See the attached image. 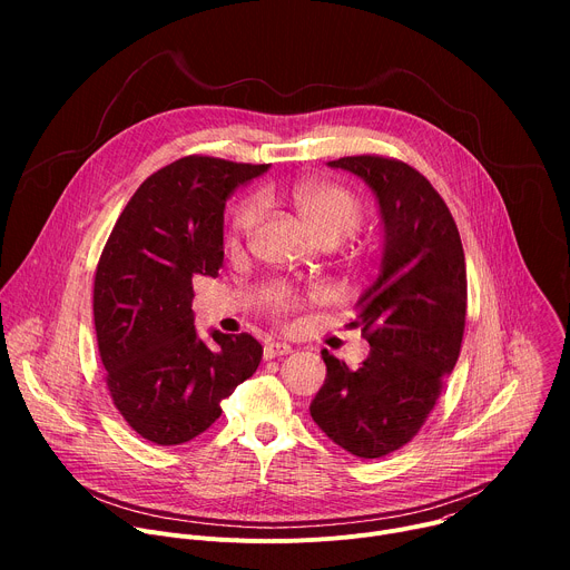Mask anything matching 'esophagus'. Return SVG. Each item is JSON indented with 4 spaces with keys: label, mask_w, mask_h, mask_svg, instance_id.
<instances>
[{
    "label": "esophagus",
    "mask_w": 570,
    "mask_h": 570,
    "mask_svg": "<svg viewBox=\"0 0 570 570\" xmlns=\"http://www.w3.org/2000/svg\"><path fill=\"white\" fill-rule=\"evenodd\" d=\"M286 354H291V345H286V343L268 341V343L264 345V358H266V361L277 358V356H286Z\"/></svg>",
    "instance_id": "esophagus-1"
}]
</instances>
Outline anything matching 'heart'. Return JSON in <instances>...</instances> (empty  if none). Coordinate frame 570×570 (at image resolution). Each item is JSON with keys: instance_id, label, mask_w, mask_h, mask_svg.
<instances>
[{"instance_id": "b5f03b06", "label": "heart", "mask_w": 570, "mask_h": 570, "mask_svg": "<svg viewBox=\"0 0 570 570\" xmlns=\"http://www.w3.org/2000/svg\"><path fill=\"white\" fill-rule=\"evenodd\" d=\"M286 200L317 240H343L352 236L365 216L361 198L334 183H297L286 191ZM259 214L262 207L257 200L243 203L234 214L232 236H246L257 225ZM275 299L277 311L295 306V299L286 291H279Z\"/></svg>"}]
</instances>
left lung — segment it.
Here are the masks:
<instances>
[{
  "label": "left lung",
  "instance_id": "obj_1",
  "mask_svg": "<svg viewBox=\"0 0 570 570\" xmlns=\"http://www.w3.org/2000/svg\"><path fill=\"white\" fill-rule=\"evenodd\" d=\"M374 194L383 227L379 277L356 302L370 343L358 370L322 350L327 379L313 422L356 458H381L426 422L460 356L466 268L455 220L433 185L403 161L356 155L330 161Z\"/></svg>",
  "mask_w": 570,
  "mask_h": 570
}]
</instances>
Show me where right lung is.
Listing matches in <instances>:
<instances>
[{"instance_id":"1","label":"right lung","mask_w":570,"mask_h":570,"mask_svg":"<svg viewBox=\"0 0 570 570\" xmlns=\"http://www.w3.org/2000/svg\"><path fill=\"white\" fill-rule=\"evenodd\" d=\"M271 165L189 155L141 183L101 253L95 327L117 411L144 440L185 444L220 417V401L250 379L264 347L250 334L194 324V275L223 266L227 198Z\"/></svg>"}]
</instances>
